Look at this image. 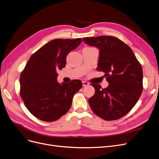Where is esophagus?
Masks as SVG:
<instances>
[{"label":"esophagus","instance_id":"obj_1","mask_svg":"<svg viewBox=\"0 0 159 159\" xmlns=\"http://www.w3.org/2000/svg\"><path fill=\"white\" fill-rule=\"evenodd\" d=\"M89 85V83L86 81H82V86H87Z\"/></svg>","mask_w":159,"mask_h":159}]
</instances>
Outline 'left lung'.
Masks as SVG:
<instances>
[{
    "instance_id": "1",
    "label": "left lung",
    "mask_w": 159,
    "mask_h": 159,
    "mask_svg": "<svg viewBox=\"0 0 159 159\" xmlns=\"http://www.w3.org/2000/svg\"><path fill=\"white\" fill-rule=\"evenodd\" d=\"M84 42L99 50V71L105 75L108 86L92 84L95 94L88 100L95 114L112 121L129 113L136 104L143 90V72L132 49L114 36L84 38Z\"/></svg>"
}]
</instances>
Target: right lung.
<instances>
[{
    "label": "right lung",
    "mask_w": 159,
    "mask_h": 159,
    "mask_svg": "<svg viewBox=\"0 0 159 159\" xmlns=\"http://www.w3.org/2000/svg\"><path fill=\"white\" fill-rule=\"evenodd\" d=\"M82 41L55 39L34 53L20 76V95L29 112L47 122L58 120L71 108L73 95L82 86L80 80L60 84L58 70L65 67L68 53Z\"/></svg>",
    "instance_id": "obj_1"
}]
</instances>
